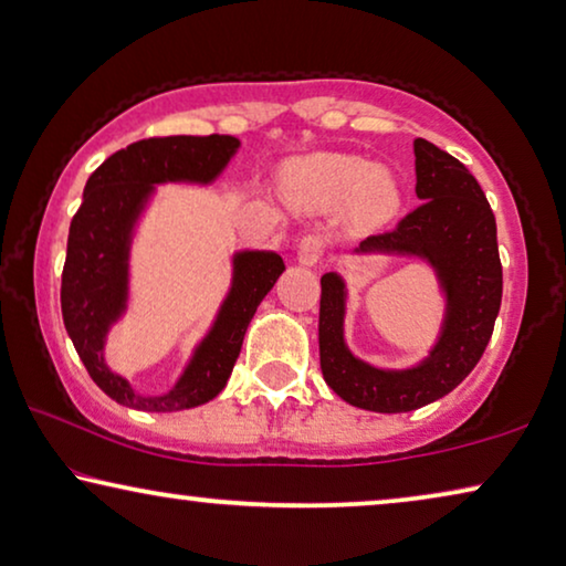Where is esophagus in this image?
I'll return each mask as SVG.
<instances>
[{
  "instance_id": "obj_1",
  "label": "esophagus",
  "mask_w": 566,
  "mask_h": 566,
  "mask_svg": "<svg viewBox=\"0 0 566 566\" xmlns=\"http://www.w3.org/2000/svg\"><path fill=\"white\" fill-rule=\"evenodd\" d=\"M323 259V241L317 235H305L297 247V261L302 266H315Z\"/></svg>"
}]
</instances>
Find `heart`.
<instances>
[{
	"label": "heart",
	"instance_id": "b5f03b06",
	"mask_svg": "<svg viewBox=\"0 0 566 566\" xmlns=\"http://www.w3.org/2000/svg\"><path fill=\"white\" fill-rule=\"evenodd\" d=\"M284 192L294 206L312 213H331L345 206L353 231L370 233L389 226L403 206L401 180L366 157L323 151L292 165Z\"/></svg>",
	"mask_w": 566,
	"mask_h": 566
}]
</instances>
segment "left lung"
<instances>
[{
  "label": "left lung",
  "mask_w": 566,
  "mask_h": 566,
  "mask_svg": "<svg viewBox=\"0 0 566 566\" xmlns=\"http://www.w3.org/2000/svg\"><path fill=\"white\" fill-rule=\"evenodd\" d=\"M421 206L389 233L360 241L353 254L421 259L444 294V317L427 358L411 368H376L345 343V290L337 272L323 274L319 294V368L331 389L353 407L401 415L427 407L478 366L493 335L503 297L495 216L485 192L460 159L415 139Z\"/></svg>",
  "instance_id": "8db88e82"
}]
</instances>
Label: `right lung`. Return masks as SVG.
Here are the masks:
<instances>
[{
    "mask_svg": "<svg viewBox=\"0 0 566 566\" xmlns=\"http://www.w3.org/2000/svg\"><path fill=\"white\" fill-rule=\"evenodd\" d=\"M239 147L241 142L229 134L151 137L114 151L88 177L83 202L67 231L61 310L65 331L88 376L122 407L180 411L216 399L229 381L251 317L284 272V261L276 251H235L231 290L210 331L196 345L188 366L167 394H137L124 376L106 366L108 331L129 307L134 229L157 185H210Z\"/></svg>",
    "mask_w": 566,
    "mask_h": 566,
    "instance_id": "1",
    "label": "right lung"
}]
</instances>
